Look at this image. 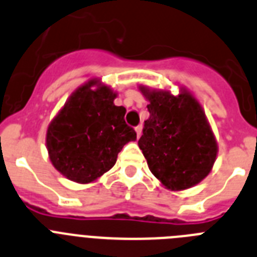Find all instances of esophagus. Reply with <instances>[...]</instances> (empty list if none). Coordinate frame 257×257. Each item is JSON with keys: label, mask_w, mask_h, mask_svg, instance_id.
<instances>
[{"label": "esophagus", "mask_w": 257, "mask_h": 257, "mask_svg": "<svg viewBox=\"0 0 257 257\" xmlns=\"http://www.w3.org/2000/svg\"><path fill=\"white\" fill-rule=\"evenodd\" d=\"M142 128H144V126H142V124H140V125H138V126H136V133H137V137H138V138L141 137V135H142Z\"/></svg>", "instance_id": "34e87169"}]
</instances>
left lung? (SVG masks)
<instances>
[{
	"label": "left lung",
	"mask_w": 257,
	"mask_h": 257,
	"mask_svg": "<svg viewBox=\"0 0 257 257\" xmlns=\"http://www.w3.org/2000/svg\"><path fill=\"white\" fill-rule=\"evenodd\" d=\"M150 103L138 146L151 173L172 191L195 186L211 172L217 142L196 98L181 88L178 95L140 86Z\"/></svg>",
	"instance_id": "left-lung-1"
}]
</instances>
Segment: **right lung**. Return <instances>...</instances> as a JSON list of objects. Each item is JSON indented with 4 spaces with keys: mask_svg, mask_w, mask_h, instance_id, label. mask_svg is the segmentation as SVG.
Listing matches in <instances>:
<instances>
[{
    "mask_svg": "<svg viewBox=\"0 0 257 257\" xmlns=\"http://www.w3.org/2000/svg\"><path fill=\"white\" fill-rule=\"evenodd\" d=\"M98 79L76 89L48 126L46 149L54 168L79 184L95 181L115 166L124 145L137 133L124 120L125 107Z\"/></svg>",
    "mask_w": 257,
    "mask_h": 257,
    "instance_id": "1",
    "label": "right lung"
}]
</instances>
